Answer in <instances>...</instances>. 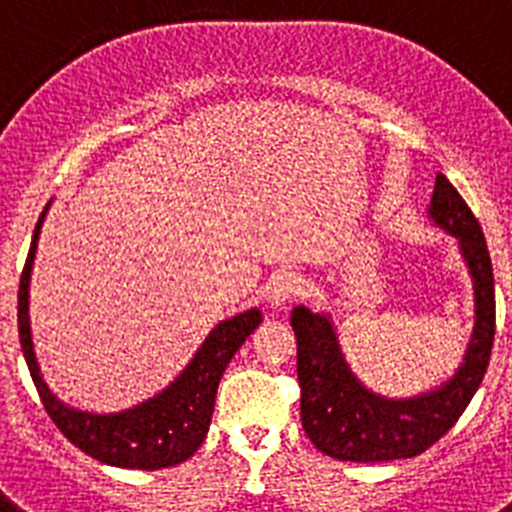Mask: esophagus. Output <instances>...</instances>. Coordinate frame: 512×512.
<instances>
[{"label": "esophagus", "mask_w": 512, "mask_h": 512, "mask_svg": "<svg viewBox=\"0 0 512 512\" xmlns=\"http://www.w3.org/2000/svg\"><path fill=\"white\" fill-rule=\"evenodd\" d=\"M302 279L292 271H282L277 277L271 279L269 287H266V297H269L271 307H284L289 302L295 300V297L302 295Z\"/></svg>", "instance_id": "obj_1"}]
</instances>
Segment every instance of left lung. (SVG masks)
Returning <instances> with one entry per match:
<instances>
[{"instance_id": "1", "label": "left lung", "mask_w": 512, "mask_h": 512, "mask_svg": "<svg viewBox=\"0 0 512 512\" xmlns=\"http://www.w3.org/2000/svg\"><path fill=\"white\" fill-rule=\"evenodd\" d=\"M431 217L459 238L477 297V323L467 359L441 390L413 400L374 395L348 372L330 320L312 315L307 307H295L292 312L302 428L315 449L333 459L369 464L423 454L461 418L485 379L495 341V279L485 233L464 197L443 174L436 176Z\"/></svg>"}]
</instances>
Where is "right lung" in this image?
Here are the masks:
<instances>
[{
	"label": "right lung",
	"instance_id": "obj_1",
	"mask_svg": "<svg viewBox=\"0 0 512 512\" xmlns=\"http://www.w3.org/2000/svg\"><path fill=\"white\" fill-rule=\"evenodd\" d=\"M43 215L35 225L33 243L27 253L25 269L20 277V295H17V328H20V346L25 354L27 369L35 382L45 413L51 415L58 431L74 443L76 449L94 456L97 461L125 469H164L187 461L200 449L210 431L212 410H215L217 384L223 377L225 366L235 351L246 343L256 325L261 323L259 310H248L238 318L223 320L212 330L192 364L184 374L153 400L138 408L117 415H92L66 408L51 395L40 377L38 361L30 341V320H27V287L33 271L35 248H38Z\"/></svg>",
	"mask_w": 512,
	"mask_h": 512
}]
</instances>
